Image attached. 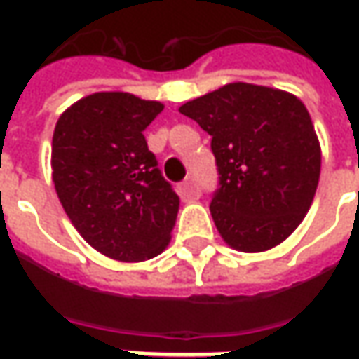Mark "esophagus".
Listing matches in <instances>:
<instances>
[{
	"label": "esophagus",
	"mask_w": 359,
	"mask_h": 359,
	"mask_svg": "<svg viewBox=\"0 0 359 359\" xmlns=\"http://www.w3.org/2000/svg\"><path fill=\"white\" fill-rule=\"evenodd\" d=\"M177 194H180V198L186 201H194L198 200L201 196V189L198 187V184L189 177V180H186L184 184H180L177 186Z\"/></svg>",
	"instance_id": "esophagus-1"
}]
</instances>
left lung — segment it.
Returning <instances> with one entry per match:
<instances>
[{
  "instance_id": "1",
  "label": "left lung",
  "mask_w": 359,
  "mask_h": 359,
  "mask_svg": "<svg viewBox=\"0 0 359 359\" xmlns=\"http://www.w3.org/2000/svg\"><path fill=\"white\" fill-rule=\"evenodd\" d=\"M212 135L219 187L210 212L238 252L276 248L310 210L322 149L306 105L287 91L228 83L180 107Z\"/></svg>"
}]
</instances>
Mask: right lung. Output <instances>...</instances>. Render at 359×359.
<instances>
[{"mask_svg":"<svg viewBox=\"0 0 359 359\" xmlns=\"http://www.w3.org/2000/svg\"><path fill=\"white\" fill-rule=\"evenodd\" d=\"M163 109L126 91H97L63 111L51 177L74 228L118 262H144L172 240L180 198L147 149L144 130Z\"/></svg>","mask_w":359,"mask_h":359,"instance_id":"right-lung-1","label":"right lung"}]
</instances>
